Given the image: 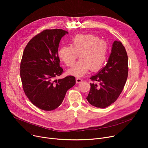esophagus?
<instances>
[{
    "instance_id": "34e87169",
    "label": "esophagus",
    "mask_w": 148,
    "mask_h": 148,
    "mask_svg": "<svg viewBox=\"0 0 148 148\" xmlns=\"http://www.w3.org/2000/svg\"><path fill=\"white\" fill-rule=\"evenodd\" d=\"M82 80L80 78H77L76 79V83H80V82H82Z\"/></svg>"
}]
</instances>
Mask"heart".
Instances as JSON below:
<instances>
[{
	"mask_svg": "<svg viewBox=\"0 0 148 148\" xmlns=\"http://www.w3.org/2000/svg\"><path fill=\"white\" fill-rule=\"evenodd\" d=\"M108 44L92 34H78L73 38L69 45L62 46L59 57L68 66L73 65L79 54L80 60L67 71L69 75L82 77L90 69L97 71L102 68L107 59Z\"/></svg>",
	"mask_w": 148,
	"mask_h": 148,
	"instance_id": "b5f03b06",
	"label": "heart"
}]
</instances>
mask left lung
Listing matches in <instances>:
<instances>
[{"label": "left lung", "instance_id": "8db88e82", "mask_svg": "<svg viewBox=\"0 0 148 148\" xmlns=\"http://www.w3.org/2000/svg\"><path fill=\"white\" fill-rule=\"evenodd\" d=\"M128 73V56L121 42L114 41L107 64L90 77V89L86 98L89 103L104 108L118 99L125 86Z\"/></svg>", "mask_w": 148, "mask_h": 148}]
</instances>
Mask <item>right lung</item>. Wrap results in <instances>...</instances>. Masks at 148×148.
Returning a JSON list of instances; mask_svg holds the SVG:
<instances>
[{"label":"right lung","mask_w":148,"mask_h":148,"mask_svg":"<svg viewBox=\"0 0 148 148\" xmlns=\"http://www.w3.org/2000/svg\"><path fill=\"white\" fill-rule=\"evenodd\" d=\"M61 29L44 30L27 43L20 64V77L26 95L34 105L45 111L56 109L66 93L75 84L74 76L55 80L63 72L59 65L58 48Z\"/></svg>","instance_id":"add662e5"}]
</instances>
